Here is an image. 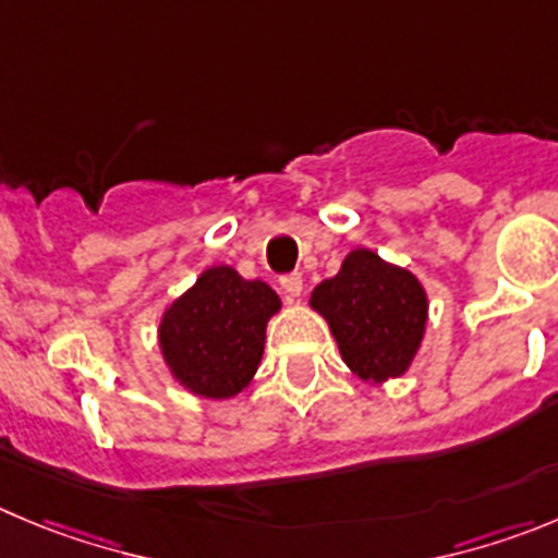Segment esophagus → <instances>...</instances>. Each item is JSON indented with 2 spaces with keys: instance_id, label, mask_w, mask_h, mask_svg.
Wrapping results in <instances>:
<instances>
[{
  "instance_id": "34e87169",
  "label": "esophagus",
  "mask_w": 558,
  "mask_h": 558,
  "mask_svg": "<svg viewBox=\"0 0 558 558\" xmlns=\"http://www.w3.org/2000/svg\"><path fill=\"white\" fill-rule=\"evenodd\" d=\"M280 289H283L286 296H300L303 294V275H283V278H280Z\"/></svg>"
}]
</instances>
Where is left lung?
Here are the masks:
<instances>
[{"mask_svg":"<svg viewBox=\"0 0 558 558\" xmlns=\"http://www.w3.org/2000/svg\"><path fill=\"white\" fill-rule=\"evenodd\" d=\"M338 341L343 363L366 383L402 377L426 330V291L421 280L366 247L343 258L336 278L311 291Z\"/></svg>","mask_w":558,"mask_h":558,"instance_id":"obj_1","label":"left lung"}]
</instances>
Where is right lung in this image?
Wrapping results in <instances>:
<instances>
[{
    "label": "right lung",
    "mask_w": 558,
    "mask_h": 558,
    "mask_svg": "<svg viewBox=\"0 0 558 558\" xmlns=\"http://www.w3.org/2000/svg\"><path fill=\"white\" fill-rule=\"evenodd\" d=\"M280 296L233 267H208L159 322L161 357L175 383L203 399H231L247 388Z\"/></svg>",
    "instance_id": "1"
}]
</instances>
